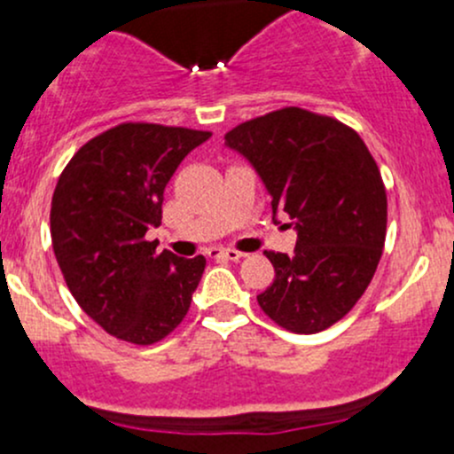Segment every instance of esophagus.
I'll list each match as a JSON object with an SVG mask.
<instances>
[{"label": "esophagus", "instance_id": "1", "mask_svg": "<svg viewBox=\"0 0 454 454\" xmlns=\"http://www.w3.org/2000/svg\"><path fill=\"white\" fill-rule=\"evenodd\" d=\"M210 259H223V261H239L244 253L239 250H232V248H213L208 253Z\"/></svg>", "mask_w": 454, "mask_h": 454}]
</instances>
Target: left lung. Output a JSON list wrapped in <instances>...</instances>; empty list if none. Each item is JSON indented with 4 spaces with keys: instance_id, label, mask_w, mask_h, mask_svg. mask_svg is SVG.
I'll return each mask as SVG.
<instances>
[{
    "instance_id": "8db88e82",
    "label": "left lung",
    "mask_w": 454,
    "mask_h": 454,
    "mask_svg": "<svg viewBox=\"0 0 454 454\" xmlns=\"http://www.w3.org/2000/svg\"><path fill=\"white\" fill-rule=\"evenodd\" d=\"M294 223V254L265 253L274 281L256 296L278 327L318 333L369 287L387 237V189L367 145L345 122L301 107L253 118L226 134Z\"/></svg>"
}]
</instances>
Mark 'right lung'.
<instances>
[{
  "mask_svg": "<svg viewBox=\"0 0 454 454\" xmlns=\"http://www.w3.org/2000/svg\"><path fill=\"white\" fill-rule=\"evenodd\" d=\"M210 131L121 122L87 140L59 176L50 208L57 263L81 309L112 336L153 345L184 320L204 274L146 239L164 186Z\"/></svg>",
  "mask_w": 454,
  "mask_h": 454,
  "instance_id": "right-lung-1",
  "label": "right lung"
}]
</instances>
